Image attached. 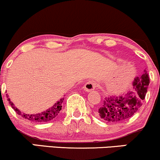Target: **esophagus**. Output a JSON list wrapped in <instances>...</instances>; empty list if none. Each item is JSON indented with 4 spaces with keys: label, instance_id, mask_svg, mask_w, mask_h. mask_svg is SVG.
I'll list each match as a JSON object with an SVG mask.
<instances>
[{
    "label": "esophagus",
    "instance_id": "1",
    "mask_svg": "<svg viewBox=\"0 0 160 160\" xmlns=\"http://www.w3.org/2000/svg\"><path fill=\"white\" fill-rule=\"evenodd\" d=\"M84 90L86 92H91L92 90H94L95 89V83L93 81H89L87 82L86 83H85V85L83 86Z\"/></svg>",
    "mask_w": 160,
    "mask_h": 160
}]
</instances>
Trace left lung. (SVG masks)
Here are the masks:
<instances>
[{
    "label": "left lung",
    "mask_w": 160,
    "mask_h": 160,
    "mask_svg": "<svg viewBox=\"0 0 160 160\" xmlns=\"http://www.w3.org/2000/svg\"><path fill=\"white\" fill-rule=\"evenodd\" d=\"M150 79L146 70L140 78L132 82L135 91H128L122 95L106 96L97 114L101 119L110 122H123L131 118L142 105Z\"/></svg>",
    "instance_id": "obj_1"
}]
</instances>
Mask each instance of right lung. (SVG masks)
Instances as JSON below:
<instances>
[{"mask_svg": "<svg viewBox=\"0 0 160 160\" xmlns=\"http://www.w3.org/2000/svg\"><path fill=\"white\" fill-rule=\"evenodd\" d=\"M7 98L8 100L9 103L11 105V107L14 109V111L16 112V113L22 117L23 118L26 119L28 120L32 121V122H47L49 121L53 120L54 118H56L57 116L58 115L60 111L62 110V102L64 101V98H60L58 102H56V103H55L51 108H48L46 111L41 112V113H36V114H27V113H22L16 107L15 104L11 102L10 98H9V95L7 94Z\"/></svg>", "mask_w": 160, "mask_h": 160, "instance_id": "1", "label": "right lung"}]
</instances>
